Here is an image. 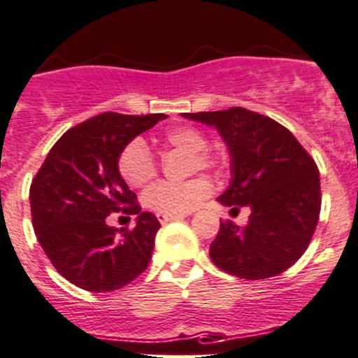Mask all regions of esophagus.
<instances>
[{"mask_svg": "<svg viewBox=\"0 0 358 358\" xmlns=\"http://www.w3.org/2000/svg\"><path fill=\"white\" fill-rule=\"evenodd\" d=\"M177 218H182V215H163V213L157 215V220H159L162 224H166V222H172V220H177Z\"/></svg>", "mask_w": 358, "mask_h": 358, "instance_id": "34e87169", "label": "esophagus"}]
</instances>
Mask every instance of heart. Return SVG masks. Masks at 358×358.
<instances>
[{"instance_id": "obj_1", "label": "heart", "mask_w": 358, "mask_h": 358, "mask_svg": "<svg viewBox=\"0 0 358 358\" xmlns=\"http://www.w3.org/2000/svg\"><path fill=\"white\" fill-rule=\"evenodd\" d=\"M163 143L170 149L192 154V170H209L218 166V159L206 152L208 138L193 127H176L166 131ZM119 172L124 181L131 186H145L157 173L156 162L149 147L142 140H133L122 149L119 156ZM211 193V185L202 177H195L186 182L162 181L150 186L143 195L147 208L163 215H185L195 209Z\"/></svg>"}]
</instances>
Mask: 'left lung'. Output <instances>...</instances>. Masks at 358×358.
Instances as JSON below:
<instances>
[{
  "label": "left lung",
  "instance_id": "obj_1",
  "mask_svg": "<svg viewBox=\"0 0 358 358\" xmlns=\"http://www.w3.org/2000/svg\"><path fill=\"white\" fill-rule=\"evenodd\" d=\"M215 127L231 156V185L218 202L250 208L245 227L222 222L209 255L220 270L259 280L303 255L321 209L320 172L289 129L245 108L182 113Z\"/></svg>",
  "mask_w": 358,
  "mask_h": 358
}]
</instances>
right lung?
I'll list each match as a JSON object with an SVG mask.
<instances>
[{"mask_svg":"<svg viewBox=\"0 0 358 358\" xmlns=\"http://www.w3.org/2000/svg\"><path fill=\"white\" fill-rule=\"evenodd\" d=\"M163 113H101L62 134L29 188L31 220L45 255L71 284L108 293L127 286L149 266L162 227L142 211L119 172V156ZM137 215L134 229L110 228L106 216Z\"/></svg>","mask_w":358,"mask_h":358,"instance_id":"obj_1","label":"right lung"}]
</instances>
